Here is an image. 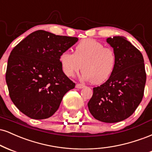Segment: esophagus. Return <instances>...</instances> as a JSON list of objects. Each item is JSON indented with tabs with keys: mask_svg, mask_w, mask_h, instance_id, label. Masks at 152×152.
I'll list each match as a JSON object with an SVG mask.
<instances>
[{
	"mask_svg": "<svg viewBox=\"0 0 152 152\" xmlns=\"http://www.w3.org/2000/svg\"><path fill=\"white\" fill-rule=\"evenodd\" d=\"M85 87V85H83V84H80V83L76 84V85H75V87H76V88H77V89H83Z\"/></svg>",
	"mask_w": 152,
	"mask_h": 152,
	"instance_id": "34e87169",
	"label": "esophagus"
}]
</instances>
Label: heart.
I'll list each match as a JSON object with an SVG mask.
<instances>
[{"mask_svg":"<svg viewBox=\"0 0 152 152\" xmlns=\"http://www.w3.org/2000/svg\"><path fill=\"white\" fill-rule=\"evenodd\" d=\"M59 62L62 72L72 77L81 69V78L94 84L107 81L115 72L117 56L113 49L93 39H85L75 48L74 53L62 52L59 55Z\"/></svg>","mask_w":152,"mask_h":152,"instance_id":"1","label":"heart"}]
</instances>
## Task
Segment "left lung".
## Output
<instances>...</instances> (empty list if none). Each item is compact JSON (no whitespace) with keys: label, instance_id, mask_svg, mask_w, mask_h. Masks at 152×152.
I'll return each mask as SVG.
<instances>
[{"label":"left lung","instance_id":"1","mask_svg":"<svg viewBox=\"0 0 152 152\" xmlns=\"http://www.w3.org/2000/svg\"><path fill=\"white\" fill-rule=\"evenodd\" d=\"M117 56L115 72L100 86L94 87L89 111L97 120L121 122L130 117L142 102L147 75L141 52L124 36L108 37Z\"/></svg>","mask_w":152,"mask_h":152}]
</instances>
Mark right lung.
Here are the masks:
<instances>
[{
    "label": "right lung",
    "mask_w": 152,
    "mask_h": 152,
    "mask_svg": "<svg viewBox=\"0 0 152 152\" xmlns=\"http://www.w3.org/2000/svg\"><path fill=\"white\" fill-rule=\"evenodd\" d=\"M78 41L39 30L12 49L5 80L10 97L24 115L34 119L51 117L75 84L62 72L59 55Z\"/></svg>",
    "instance_id": "right-lung-1"
}]
</instances>
